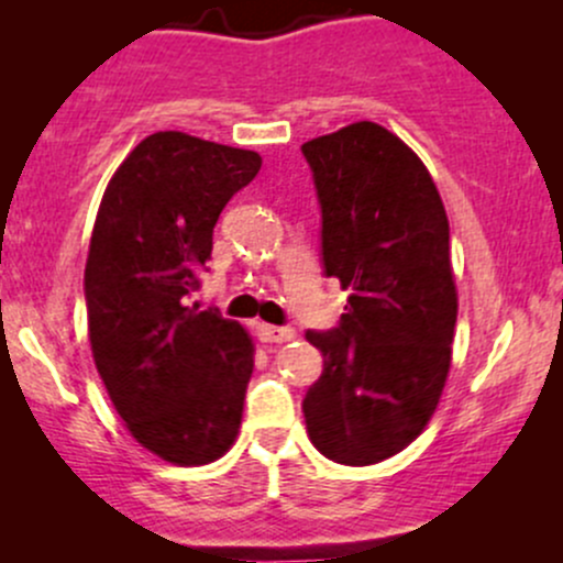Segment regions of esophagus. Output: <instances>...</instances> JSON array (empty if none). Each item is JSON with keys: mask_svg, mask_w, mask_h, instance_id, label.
I'll use <instances>...</instances> for the list:
<instances>
[{"mask_svg": "<svg viewBox=\"0 0 563 563\" xmlns=\"http://www.w3.org/2000/svg\"><path fill=\"white\" fill-rule=\"evenodd\" d=\"M255 334H258L261 343H288L294 340L291 327H272V323H255Z\"/></svg>", "mask_w": 563, "mask_h": 563, "instance_id": "obj_1", "label": "esophagus"}]
</instances>
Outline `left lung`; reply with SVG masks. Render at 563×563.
Returning <instances> with one entry per match:
<instances>
[{
	"label": "left lung",
	"instance_id": "1",
	"mask_svg": "<svg viewBox=\"0 0 563 563\" xmlns=\"http://www.w3.org/2000/svg\"><path fill=\"white\" fill-rule=\"evenodd\" d=\"M302 155L321 207L323 275L351 291L338 327L305 332L323 354L305 424L323 457L382 463L422 433L450 373V220L424 163L382 124H349Z\"/></svg>",
	"mask_w": 563,
	"mask_h": 563
}]
</instances>
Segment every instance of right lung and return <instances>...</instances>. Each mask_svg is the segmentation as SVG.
Wrapping results in <instances>:
<instances>
[{"instance_id": "obj_1", "label": "right lung", "mask_w": 563, "mask_h": 563, "mask_svg": "<svg viewBox=\"0 0 563 563\" xmlns=\"http://www.w3.org/2000/svg\"><path fill=\"white\" fill-rule=\"evenodd\" d=\"M258 168L255 152L166 130L100 201L84 272L95 365L133 439L168 463H212L240 433L253 343L190 297L220 212Z\"/></svg>"}]
</instances>
